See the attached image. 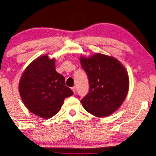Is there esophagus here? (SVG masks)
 Wrapping results in <instances>:
<instances>
[{
    "label": "esophagus",
    "mask_w": 156,
    "mask_h": 156,
    "mask_svg": "<svg viewBox=\"0 0 156 156\" xmlns=\"http://www.w3.org/2000/svg\"><path fill=\"white\" fill-rule=\"evenodd\" d=\"M71 89H72V90L73 91V93H76V87H75V86L72 87Z\"/></svg>",
    "instance_id": "34e87169"
}]
</instances>
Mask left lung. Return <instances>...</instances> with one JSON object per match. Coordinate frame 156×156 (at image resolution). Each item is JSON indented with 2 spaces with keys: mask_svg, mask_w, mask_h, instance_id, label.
<instances>
[{
  "mask_svg": "<svg viewBox=\"0 0 156 156\" xmlns=\"http://www.w3.org/2000/svg\"><path fill=\"white\" fill-rule=\"evenodd\" d=\"M80 64L89 80V93L81 100L89 113L98 118L111 115L127 96L129 78L126 68L114 57L95 53L80 56Z\"/></svg>",
  "mask_w": 156,
  "mask_h": 156,
  "instance_id": "8db88e82",
  "label": "left lung"
}]
</instances>
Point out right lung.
Masks as SVG:
<instances>
[{"label":"right lung","instance_id":"1","mask_svg":"<svg viewBox=\"0 0 156 156\" xmlns=\"http://www.w3.org/2000/svg\"><path fill=\"white\" fill-rule=\"evenodd\" d=\"M55 62L48 55L37 58L25 69L18 85L25 106L45 119L58 113L66 98L73 94L63 76L55 71Z\"/></svg>","mask_w":156,"mask_h":156}]
</instances>
